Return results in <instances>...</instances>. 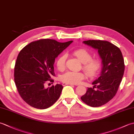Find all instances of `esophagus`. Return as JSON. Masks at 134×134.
I'll return each instance as SVG.
<instances>
[{"instance_id":"34e87169","label":"esophagus","mask_w":134,"mask_h":134,"mask_svg":"<svg viewBox=\"0 0 134 134\" xmlns=\"http://www.w3.org/2000/svg\"><path fill=\"white\" fill-rule=\"evenodd\" d=\"M63 86H65V85H74V84L73 83H65V82H63V83H62Z\"/></svg>"}]
</instances>
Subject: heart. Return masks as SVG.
I'll use <instances>...</instances> for the list:
<instances>
[{
    "mask_svg": "<svg viewBox=\"0 0 134 134\" xmlns=\"http://www.w3.org/2000/svg\"><path fill=\"white\" fill-rule=\"evenodd\" d=\"M73 54L82 63V69L89 77L97 75L101 69V62L98 58H92V55L89 51L83 48L73 51ZM67 55L63 53L60 56L56 61V66L60 71H63L65 68ZM85 74L82 72L68 71L63 75L61 80L65 82L76 84L85 78Z\"/></svg>",
    "mask_w": 134,
    "mask_h": 134,
    "instance_id": "b5f03b06",
    "label": "heart"
}]
</instances>
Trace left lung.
Returning <instances> with one entry per match:
<instances>
[{
	"mask_svg": "<svg viewBox=\"0 0 134 134\" xmlns=\"http://www.w3.org/2000/svg\"><path fill=\"white\" fill-rule=\"evenodd\" d=\"M83 43L98 49L102 69L100 76L92 83L93 87H87L81 98L89 106L101 107L117 93L124 75V59L120 49L109 41L92 40L84 41Z\"/></svg>",
	"mask_w": 134,
	"mask_h": 134,
	"instance_id": "left-lung-1",
	"label": "left lung"
}]
</instances>
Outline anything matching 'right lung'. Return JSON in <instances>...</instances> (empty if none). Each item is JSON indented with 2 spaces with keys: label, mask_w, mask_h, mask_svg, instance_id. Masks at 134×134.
Segmentation results:
<instances>
[{
  "label": "right lung",
  "mask_w": 134,
  "mask_h": 134,
  "mask_svg": "<svg viewBox=\"0 0 134 134\" xmlns=\"http://www.w3.org/2000/svg\"><path fill=\"white\" fill-rule=\"evenodd\" d=\"M72 42L40 39L30 42L20 51L14 67V82L19 94L28 105L47 109L59 99L63 88L62 85L47 89L44 85L54 82L52 77L55 76V58Z\"/></svg>",
  "instance_id": "right-lung-1"
}]
</instances>
